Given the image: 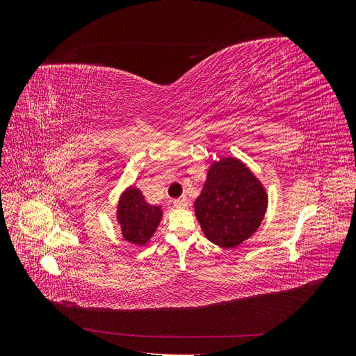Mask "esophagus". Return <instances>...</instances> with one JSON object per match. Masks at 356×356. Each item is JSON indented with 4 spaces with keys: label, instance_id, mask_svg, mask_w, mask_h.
Returning a JSON list of instances; mask_svg holds the SVG:
<instances>
[{
    "label": "esophagus",
    "instance_id": "esophagus-1",
    "mask_svg": "<svg viewBox=\"0 0 356 356\" xmlns=\"http://www.w3.org/2000/svg\"><path fill=\"white\" fill-rule=\"evenodd\" d=\"M174 204H175L177 208H187L188 207V199L186 196H182L179 199H175Z\"/></svg>",
    "mask_w": 356,
    "mask_h": 356
}]
</instances>
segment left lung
<instances>
[{
  "label": "left lung",
  "instance_id": "obj_1",
  "mask_svg": "<svg viewBox=\"0 0 356 356\" xmlns=\"http://www.w3.org/2000/svg\"><path fill=\"white\" fill-rule=\"evenodd\" d=\"M266 208V191L238 159L213 163L195 202L204 236L222 248L238 246L252 236L260 227Z\"/></svg>",
  "mask_w": 356,
  "mask_h": 356
}]
</instances>
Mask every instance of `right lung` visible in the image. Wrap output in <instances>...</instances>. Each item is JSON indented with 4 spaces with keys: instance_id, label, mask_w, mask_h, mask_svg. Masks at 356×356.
<instances>
[{
    "instance_id": "obj_1",
    "label": "right lung",
    "mask_w": 356,
    "mask_h": 356,
    "mask_svg": "<svg viewBox=\"0 0 356 356\" xmlns=\"http://www.w3.org/2000/svg\"><path fill=\"white\" fill-rule=\"evenodd\" d=\"M161 217L160 207L148 204L143 193L135 187L129 188L118 203L117 218L123 238L132 243L143 245L152 238Z\"/></svg>"
}]
</instances>
